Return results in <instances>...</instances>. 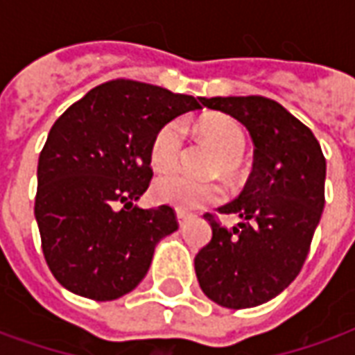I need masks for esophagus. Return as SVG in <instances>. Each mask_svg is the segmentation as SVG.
<instances>
[{
  "instance_id": "1",
  "label": "esophagus",
  "mask_w": 355,
  "mask_h": 355,
  "mask_svg": "<svg viewBox=\"0 0 355 355\" xmlns=\"http://www.w3.org/2000/svg\"><path fill=\"white\" fill-rule=\"evenodd\" d=\"M190 218H192V215H190V213H186V211H177V220L180 226H184V224L188 223Z\"/></svg>"
}]
</instances>
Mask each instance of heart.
Masks as SVG:
<instances>
[{"label": "heart", "instance_id": "1", "mask_svg": "<svg viewBox=\"0 0 355 355\" xmlns=\"http://www.w3.org/2000/svg\"><path fill=\"white\" fill-rule=\"evenodd\" d=\"M200 131L223 154V162L216 163L215 173L234 177L239 171L241 155L245 154L247 137L243 127L228 116H213L201 119ZM184 137L186 125L180 119H173L157 129L150 144V163L155 171H167L177 165L184 148ZM154 196L162 203L190 211L223 201L224 188L216 182L193 180L182 173H167L155 180Z\"/></svg>", "mask_w": 355, "mask_h": 355}]
</instances>
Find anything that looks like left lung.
<instances>
[{
	"label": "left lung",
	"mask_w": 355,
	"mask_h": 355,
	"mask_svg": "<svg viewBox=\"0 0 355 355\" xmlns=\"http://www.w3.org/2000/svg\"><path fill=\"white\" fill-rule=\"evenodd\" d=\"M245 125L254 144L251 177L238 200L218 211L238 215L228 230L205 213L213 238L196 254L201 291L224 308H253L277 297L302 270L325 205V157L313 132L266 96L201 98Z\"/></svg>",
	"instance_id": "obj_1"
}]
</instances>
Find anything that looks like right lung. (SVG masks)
Wrapping results in <instances>:
<instances>
[{
  "mask_svg": "<svg viewBox=\"0 0 355 355\" xmlns=\"http://www.w3.org/2000/svg\"><path fill=\"white\" fill-rule=\"evenodd\" d=\"M200 102L119 78L91 89L51 127L34 213L45 262L62 287L114 300L142 282L155 243L178 228L169 205H132L154 175L150 144L159 127Z\"/></svg>",
  "mask_w": 355,
  "mask_h": 355,
  "instance_id": "obj_1",
  "label": "right lung"
}]
</instances>
